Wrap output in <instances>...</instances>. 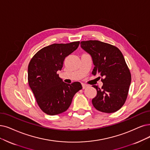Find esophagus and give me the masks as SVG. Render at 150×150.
<instances>
[{"instance_id":"34e87169","label":"esophagus","mask_w":150,"mask_h":150,"mask_svg":"<svg viewBox=\"0 0 150 150\" xmlns=\"http://www.w3.org/2000/svg\"><path fill=\"white\" fill-rule=\"evenodd\" d=\"M82 88H83V89L86 88V87H87L88 86L87 84H86V83H82Z\"/></svg>"}]
</instances>
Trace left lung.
Masks as SVG:
<instances>
[{"label": "left lung", "mask_w": 150, "mask_h": 150, "mask_svg": "<svg viewBox=\"0 0 150 150\" xmlns=\"http://www.w3.org/2000/svg\"><path fill=\"white\" fill-rule=\"evenodd\" d=\"M82 49L92 56L94 68L92 74L98 75L103 86L97 89L92 104L97 110L115 112L121 109L127 98L131 74L122 52L117 47L99 40L81 42Z\"/></svg>", "instance_id": "obj_1"}]
</instances>
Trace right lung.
I'll list each match as a JSON object with an SVG mask.
<instances>
[{
    "label": "right lung",
    "mask_w": 150,
    "mask_h": 150,
    "mask_svg": "<svg viewBox=\"0 0 150 150\" xmlns=\"http://www.w3.org/2000/svg\"><path fill=\"white\" fill-rule=\"evenodd\" d=\"M80 42L53 44L39 50L29 62L28 80L41 110L47 115H57L67 111L74 95L82 88L81 83L71 84L59 78L64 58L76 50Z\"/></svg>",
    "instance_id": "1"
}]
</instances>
